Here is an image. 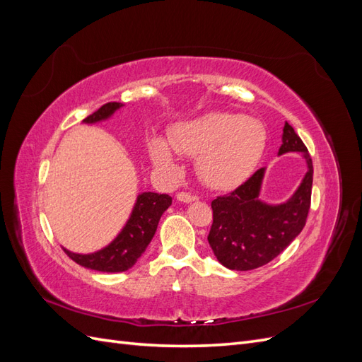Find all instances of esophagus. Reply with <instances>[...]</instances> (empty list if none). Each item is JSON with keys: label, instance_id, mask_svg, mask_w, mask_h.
Masks as SVG:
<instances>
[{"label": "esophagus", "instance_id": "obj_1", "mask_svg": "<svg viewBox=\"0 0 362 362\" xmlns=\"http://www.w3.org/2000/svg\"><path fill=\"white\" fill-rule=\"evenodd\" d=\"M196 199V196L187 193V192H180L177 193V201L180 202H184V204H189V202H193Z\"/></svg>", "mask_w": 362, "mask_h": 362}]
</instances>
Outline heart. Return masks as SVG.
I'll use <instances>...</instances> for the list:
<instances>
[{"mask_svg": "<svg viewBox=\"0 0 362 362\" xmlns=\"http://www.w3.org/2000/svg\"><path fill=\"white\" fill-rule=\"evenodd\" d=\"M266 141V129L257 119L208 113L175 125L168 134V144L158 137L151 139L148 151L156 168L170 177H178L181 172L174 150L181 156L198 157V172L206 185L233 189L254 170Z\"/></svg>", "mask_w": 362, "mask_h": 362, "instance_id": "obj_1", "label": "heart"}]
</instances>
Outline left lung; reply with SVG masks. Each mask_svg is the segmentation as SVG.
<instances>
[{"instance_id":"left-lung-1","label":"left lung","mask_w":362,"mask_h":362,"mask_svg":"<svg viewBox=\"0 0 362 362\" xmlns=\"http://www.w3.org/2000/svg\"><path fill=\"white\" fill-rule=\"evenodd\" d=\"M300 152L308 172L291 198L270 205L259 199L266 168L258 169L234 192L211 202L213 225L208 234L216 258L231 270H252L276 258L300 234L311 205L313 160L300 137L286 122L278 156Z\"/></svg>"}]
</instances>
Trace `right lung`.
<instances>
[{
	"mask_svg": "<svg viewBox=\"0 0 362 362\" xmlns=\"http://www.w3.org/2000/svg\"><path fill=\"white\" fill-rule=\"evenodd\" d=\"M124 104L108 103L104 104L100 110H96L90 116H87L84 124H96L101 120L112 117L116 110ZM172 204L169 194H160L152 192H144L137 196L133 211L127 221L122 231L117 234L110 245L92 252V254H75L68 249L66 255L86 269L98 272L117 273L125 272L133 267L137 259L144 254L148 245L154 237L161 214L168 210Z\"/></svg>",
	"mask_w": 362,
	"mask_h": 362,
	"instance_id": "1",
	"label": "right lung"
}]
</instances>
